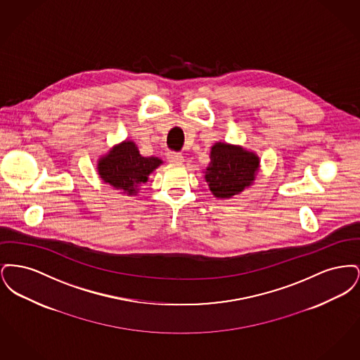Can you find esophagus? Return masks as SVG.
<instances>
[{"label":"esophagus","mask_w":360,"mask_h":360,"mask_svg":"<svg viewBox=\"0 0 360 360\" xmlns=\"http://www.w3.org/2000/svg\"><path fill=\"white\" fill-rule=\"evenodd\" d=\"M167 159H169L170 163H174V165H179V163H182V162L185 160L184 156L181 154H178V153H169V154H167Z\"/></svg>","instance_id":"esophagus-1"}]
</instances>
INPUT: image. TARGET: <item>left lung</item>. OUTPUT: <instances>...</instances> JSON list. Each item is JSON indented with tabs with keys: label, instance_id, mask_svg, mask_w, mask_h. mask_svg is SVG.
I'll use <instances>...</instances> for the list:
<instances>
[{
	"label": "left lung",
	"instance_id": "8db88e82",
	"mask_svg": "<svg viewBox=\"0 0 360 360\" xmlns=\"http://www.w3.org/2000/svg\"><path fill=\"white\" fill-rule=\"evenodd\" d=\"M205 181L212 194L228 200L250 188L260 170V159L241 146L217 141L210 147Z\"/></svg>",
	"mask_w": 360,
	"mask_h": 360
}]
</instances>
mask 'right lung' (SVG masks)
<instances>
[{
  "instance_id": "add662e5",
  "label": "right lung",
  "mask_w": 360,
  "mask_h": 360,
  "mask_svg": "<svg viewBox=\"0 0 360 360\" xmlns=\"http://www.w3.org/2000/svg\"><path fill=\"white\" fill-rule=\"evenodd\" d=\"M160 165L162 159L140 155L135 141L125 139L98 158L97 172L105 184L132 197Z\"/></svg>"
}]
</instances>
